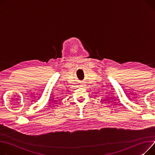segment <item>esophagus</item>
<instances>
[{"label":"esophagus","instance_id":"34e87169","mask_svg":"<svg viewBox=\"0 0 155 155\" xmlns=\"http://www.w3.org/2000/svg\"><path fill=\"white\" fill-rule=\"evenodd\" d=\"M86 85L84 84V82H81V83L80 84V87H85Z\"/></svg>","mask_w":155,"mask_h":155}]
</instances>
